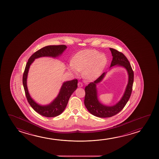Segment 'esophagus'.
I'll list each match as a JSON object with an SVG mask.
<instances>
[{
  "instance_id": "esophagus-1",
  "label": "esophagus",
  "mask_w": 159,
  "mask_h": 159,
  "mask_svg": "<svg viewBox=\"0 0 159 159\" xmlns=\"http://www.w3.org/2000/svg\"><path fill=\"white\" fill-rule=\"evenodd\" d=\"M78 86L79 87H83V84H82V83H81V82H79L78 84Z\"/></svg>"
}]
</instances>
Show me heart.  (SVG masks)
I'll return each mask as SVG.
<instances>
[{
  "label": "heart",
  "mask_w": 159,
  "mask_h": 159,
  "mask_svg": "<svg viewBox=\"0 0 159 159\" xmlns=\"http://www.w3.org/2000/svg\"><path fill=\"white\" fill-rule=\"evenodd\" d=\"M107 61L106 56L97 50H82L72 57L69 70L75 74L84 70V74L86 78L94 79L102 73Z\"/></svg>",
  "instance_id": "obj_1"
}]
</instances>
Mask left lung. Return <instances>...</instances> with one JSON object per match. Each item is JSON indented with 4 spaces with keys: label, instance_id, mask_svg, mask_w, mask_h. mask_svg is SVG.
I'll use <instances>...</instances> for the list:
<instances>
[{
    "label": "left lung",
    "instance_id": "1",
    "mask_svg": "<svg viewBox=\"0 0 159 159\" xmlns=\"http://www.w3.org/2000/svg\"><path fill=\"white\" fill-rule=\"evenodd\" d=\"M110 50H111L112 55L113 57L110 67L117 65L118 66H120L125 68L128 73V84L122 99L119 102L112 107L105 106L100 103L97 97L96 85L102 80V79L104 77L105 73H103L94 82L89 83V85L86 86L84 100L85 107L90 113L98 117H110L119 113L128 102L133 90L134 75L129 61L122 52L113 48H110Z\"/></svg>",
    "mask_w": 159,
    "mask_h": 159
}]
</instances>
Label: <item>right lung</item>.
<instances>
[{
  "label": "right lung",
  "instance_id": "obj_1",
  "mask_svg": "<svg viewBox=\"0 0 159 159\" xmlns=\"http://www.w3.org/2000/svg\"><path fill=\"white\" fill-rule=\"evenodd\" d=\"M67 48L65 45L48 46L34 52L29 59L26 63L23 75V84L26 99L33 109L41 115L47 117H56L62 113L67 105L70 97L78 87V80L74 79L63 83L58 96L50 104L41 106L37 104L31 98L26 85V79L31 64L35 59L40 57H55L61 55Z\"/></svg>",
  "mask_w": 159,
  "mask_h": 159
}]
</instances>
